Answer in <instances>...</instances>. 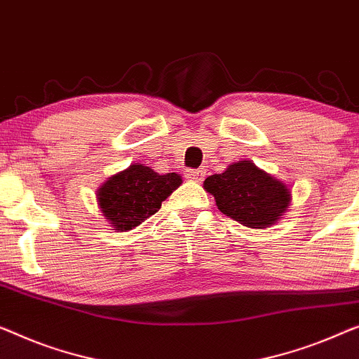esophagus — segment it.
Segmentation results:
<instances>
[{"mask_svg":"<svg viewBox=\"0 0 359 359\" xmlns=\"http://www.w3.org/2000/svg\"><path fill=\"white\" fill-rule=\"evenodd\" d=\"M204 176H205V170H202V168L191 170V171H188V173H186V178L194 181V183H201V181L204 180Z\"/></svg>","mask_w":359,"mask_h":359,"instance_id":"1","label":"esophagus"}]
</instances>
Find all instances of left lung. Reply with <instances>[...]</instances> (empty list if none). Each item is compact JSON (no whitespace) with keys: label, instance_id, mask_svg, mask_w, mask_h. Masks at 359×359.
<instances>
[{"label":"left lung","instance_id":"1","mask_svg":"<svg viewBox=\"0 0 359 359\" xmlns=\"http://www.w3.org/2000/svg\"><path fill=\"white\" fill-rule=\"evenodd\" d=\"M204 189L215 197L223 215L257 230L275 225L292 202L290 186L251 160H240L223 173L209 176Z\"/></svg>","mask_w":359,"mask_h":359}]
</instances>
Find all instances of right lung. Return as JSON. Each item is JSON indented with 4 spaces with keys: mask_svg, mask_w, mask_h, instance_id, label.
<instances>
[{
    "mask_svg": "<svg viewBox=\"0 0 359 359\" xmlns=\"http://www.w3.org/2000/svg\"><path fill=\"white\" fill-rule=\"evenodd\" d=\"M181 183L180 175H158L142 163H133L103 181L97 189V204L111 230L129 231L154 215Z\"/></svg>",
    "mask_w": 359,
    "mask_h": 359,
    "instance_id": "add662e5",
    "label": "right lung"
}]
</instances>
